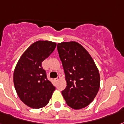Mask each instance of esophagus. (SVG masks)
<instances>
[{
  "label": "esophagus",
  "mask_w": 124,
  "mask_h": 124,
  "mask_svg": "<svg viewBox=\"0 0 124 124\" xmlns=\"http://www.w3.org/2000/svg\"><path fill=\"white\" fill-rule=\"evenodd\" d=\"M59 79H60V77H58L57 78L54 79V81H55V82H57V81H58Z\"/></svg>",
  "instance_id": "obj_1"
}]
</instances>
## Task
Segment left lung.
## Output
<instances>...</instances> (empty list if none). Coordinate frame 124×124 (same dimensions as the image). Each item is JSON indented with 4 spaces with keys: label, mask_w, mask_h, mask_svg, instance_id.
Here are the masks:
<instances>
[{
    "label": "left lung",
    "mask_w": 124,
    "mask_h": 124,
    "mask_svg": "<svg viewBox=\"0 0 124 124\" xmlns=\"http://www.w3.org/2000/svg\"><path fill=\"white\" fill-rule=\"evenodd\" d=\"M67 86L62 91L68 105L74 109L88 106L100 89V75L86 50L75 41L57 44Z\"/></svg>",
    "instance_id": "left-lung-1"
}]
</instances>
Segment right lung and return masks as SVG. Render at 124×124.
Returning <instances> with one entry per match:
<instances>
[{
	"label": "right lung",
	"instance_id": "add662e5",
	"mask_svg": "<svg viewBox=\"0 0 124 124\" xmlns=\"http://www.w3.org/2000/svg\"><path fill=\"white\" fill-rule=\"evenodd\" d=\"M56 43L38 41L21 56L14 73V83L19 98L32 108L47 105L55 90L41 63L54 51Z\"/></svg>",
	"mask_w": 124,
	"mask_h": 124
}]
</instances>
